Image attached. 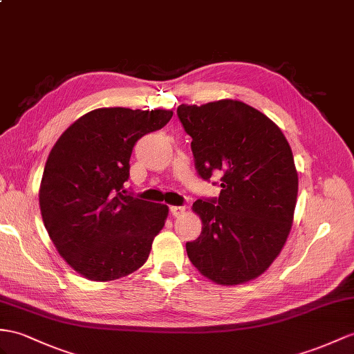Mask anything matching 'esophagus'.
<instances>
[{"instance_id":"1","label":"esophagus","mask_w":354,"mask_h":354,"mask_svg":"<svg viewBox=\"0 0 354 354\" xmlns=\"http://www.w3.org/2000/svg\"><path fill=\"white\" fill-rule=\"evenodd\" d=\"M169 212H171L172 216L178 218V216H182V214L185 213V207H182V205H171L169 207Z\"/></svg>"}]
</instances>
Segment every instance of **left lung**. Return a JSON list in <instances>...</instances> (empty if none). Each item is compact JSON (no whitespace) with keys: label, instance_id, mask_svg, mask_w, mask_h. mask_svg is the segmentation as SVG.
Wrapping results in <instances>:
<instances>
[{"label":"left lung","instance_id":"1","mask_svg":"<svg viewBox=\"0 0 354 354\" xmlns=\"http://www.w3.org/2000/svg\"><path fill=\"white\" fill-rule=\"evenodd\" d=\"M198 176L221 177L219 198L196 200L201 234L186 243L205 278L239 286L269 269L287 242L299 178L286 136L263 112L232 99L180 105Z\"/></svg>","mask_w":354,"mask_h":354}]
</instances>
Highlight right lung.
I'll return each mask as SVG.
<instances>
[{"instance_id":"obj_1","label":"right lung","mask_w":354,"mask_h":354,"mask_svg":"<svg viewBox=\"0 0 354 354\" xmlns=\"http://www.w3.org/2000/svg\"><path fill=\"white\" fill-rule=\"evenodd\" d=\"M169 109L99 108L68 126L50 150L39 204L63 260L84 278L114 281L147 261L168 207L123 195L141 136L159 131Z\"/></svg>"}]
</instances>
